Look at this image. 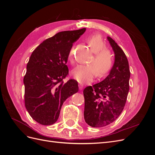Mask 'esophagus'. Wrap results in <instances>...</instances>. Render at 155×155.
Listing matches in <instances>:
<instances>
[{
    "instance_id": "1",
    "label": "esophagus",
    "mask_w": 155,
    "mask_h": 155,
    "mask_svg": "<svg viewBox=\"0 0 155 155\" xmlns=\"http://www.w3.org/2000/svg\"><path fill=\"white\" fill-rule=\"evenodd\" d=\"M78 86H79V90L82 91L83 89V86L81 85V84H79Z\"/></svg>"
}]
</instances>
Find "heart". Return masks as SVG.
I'll list each match as a JSON object with an SVG mask.
<instances>
[{
	"instance_id": "1",
	"label": "heart",
	"mask_w": 155,
	"mask_h": 155,
	"mask_svg": "<svg viewBox=\"0 0 155 155\" xmlns=\"http://www.w3.org/2000/svg\"><path fill=\"white\" fill-rule=\"evenodd\" d=\"M94 58L90 61L91 64L79 65L72 72L74 78L81 84L91 83L97 74L103 77L109 73L113 66L114 58L111 51L106 49V44L100 35H92L87 39ZM68 60L74 63V47L70 50Z\"/></svg>"
}]
</instances>
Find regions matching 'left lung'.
Segmentation results:
<instances>
[{
    "instance_id": "1",
    "label": "left lung",
    "mask_w": 155,
    "mask_h": 155,
    "mask_svg": "<svg viewBox=\"0 0 155 155\" xmlns=\"http://www.w3.org/2000/svg\"><path fill=\"white\" fill-rule=\"evenodd\" d=\"M115 54L108 76L100 83L86 87L84 118L92 127H102L113 122L123 111L129 91L130 70L127 58L111 37H107Z\"/></svg>"
}]
</instances>
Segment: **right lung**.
Returning <instances> with one entry per match:
<instances>
[{
	"instance_id": "add662e5",
	"label": "right lung",
	"mask_w": 155,
	"mask_h": 155,
	"mask_svg": "<svg viewBox=\"0 0 155 155\" xmlns=\"http://www.w3.org/2000/svg\"><path fill=\"white\" fill-rule=\"evenodd\" d=\"M86 28L64 31L45 40L33 51L24 77L25 104L31 118L41 125L57 121L64 101L78 91L73 79L67 76L68 55L73 43Z\"/></svg>"
}]
</instances>
